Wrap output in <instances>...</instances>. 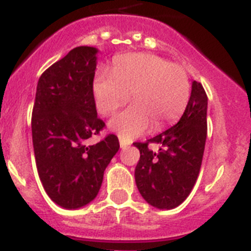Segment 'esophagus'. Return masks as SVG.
Here are the masks:
<instances>
[{
    "label": "esophagus",
    "mask_w": 251,
    "mask_h": 251,
    "mask_svg": "<svg viewBox=\"0 0 251 251\" xmlns=\"http://www.w3.org/2000/svg\"><path fill=\"white\" fill-rule=\"evenodd\" d=\"M128 145H130V142H128V141H125V140H123V139L120 140V146H121V149H126Z\"/></svg>",
    "instance_id": "obj_1"
}]
</instances>
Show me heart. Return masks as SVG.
Instances as JSON below:
<instances>
[{
	"label": "heart",
	"mask_w": 251,
	"mask_h": 251,
	"mask_svg": "<svg viewBox=\"0 0 251 251\" xmlns=\"http://www.w3.org/2000/svg\"><path fill=\"white\" fill-rule=\"evenodd\" d=\"M96 107L105 116L126 103L132 105L110 121L123 140L141 135L152 124L155 130L176 121L190 99V80L185 69L151 53L117 57L111 72L99 70L92 85Z\"/></svg>",
	"instance_id": "b5f03b06"
}]
</instances>
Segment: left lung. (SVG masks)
I'll list each match as a JSON object with an SVG mask.
<instances>
[{
	"mask_svg": "<svg viewBox=\"0 0 251 251\" xmlns=\"http://www.w3.org/2000/svg\"><path fill=\"white\" fill-rule=\"evenodd\" d=\"M207 96L194 81L190 100L179 123L146 142H134L140 150L135 181L146 201L157 209L179 206L193 190L201 168L207 134ZM160 146L157 153L148 148Z\"/></svg>",
	"mask_w": 251,
	"mask_h": 251,
	"instance_id": "1",
	"label": "left lung"
}]
</instances>
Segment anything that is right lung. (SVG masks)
I'll return each instance as SVG.
<instances>
[{
    "mask_svg": "<svg viewBox=\"0 0 251 251\" xmlns=\"http://www.w3.org/2000/svg\"><path fill=\"white\" fill-rule=\"evenodd\" d=\"M96 53L89 46L71 50L42 74L36 90L31 127L37 173L50 199L65 209L96 198L120 149L114 134L94 145L89 141L105 127L92 91Z\"/></svg>",
    "mask_w": 251,
    "mask_h": 251,
    "instance_id": "add662e5",
    "label": "right lung"
}]
</instances>
